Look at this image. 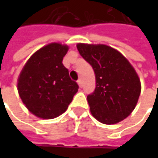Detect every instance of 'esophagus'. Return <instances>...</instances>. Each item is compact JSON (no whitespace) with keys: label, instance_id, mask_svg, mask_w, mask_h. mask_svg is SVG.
Segmentation results:
<instances>
[{"label":"esophagus","instance_id":"1","mask_svg":"<svg viewBox=\"0 0 158 158\" xmlns=\"http://www.w3.org/2000/svg\"><path fill=\"white\" fill-rule=\"evenodd\" d=\"M77 83H78V85H79V86L80 87V88H82V81H81V79H78V81H77Z\"/></svg>","mask_w":158,"mask_h":158}]
</instances>
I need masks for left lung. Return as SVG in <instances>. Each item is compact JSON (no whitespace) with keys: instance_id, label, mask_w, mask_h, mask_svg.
I'll use <instances>...</instances> for the list:
<instances>
[{"instance_id":"left-lung-1","label":"left lung","mask_w":158,"mask_h":158,"mask_svg":"<svg viewBox=\"0 0 158 158\" xmlns=\"http://www.w3.org/2000/svg\"><path fill=\"white\" fill-rule=\"evenodd\" d=\"M77 48L96 74V89L87 96L93 117L105 124L123 120L135 109L141 90L135 69L108 45L79 43Z\"/></svg>"}]
</instances>
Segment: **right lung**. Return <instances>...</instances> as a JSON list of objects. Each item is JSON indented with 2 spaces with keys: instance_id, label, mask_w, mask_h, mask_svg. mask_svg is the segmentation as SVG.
<instances>
[{
  "instance_id": "1",
  "label": "right lung",
  "mask_w": 158,
  "mask_h": 158,
  "mask_svg": "<svg viewBox=\"0 0 158 158\" xmlns=\"http://www.w3.org/2000/svg\"><path fill=\"white\" fill-rule=\"evenodd\" d=\"M69 46L51 43L35 52L20 73L18 90L30 113L55 118L68 109L79 85L69 77L62 59Z\"/></svg>"
}]
</instances>
